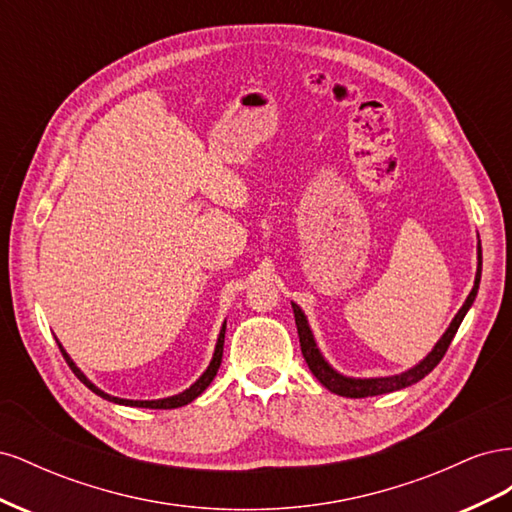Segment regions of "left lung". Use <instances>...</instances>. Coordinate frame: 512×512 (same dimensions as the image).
I'll list each match as a JSON object with an SVG mask.
<instances>
[{
  "label": "left lung",
  "instance_id": "1",
  "mask_svg": "<svg viewBox=\"0 0 512 512\" xmlns=\"http://www.w3.org/2000/svg\"><path fill=\"white\" fill-rule=\"evenodd\" d=\"M478 267H476V277H474V288L470 290L466 303L461 305L459 312L455 314L453 322L448 324V329L444 331V335L438 339V344L431 348V352L425 356L421 363H416L414 367L401 371V374L395 376H380V378H352V376H344L335 371L329 361L324 359L312 329H309V322L307 316L303 314V309L292 303V312H294V322H297V331H299V342H301V352L305 356V363L307 367L312 369V374L320 380V384L324 389H329L335 395H342V397H352V399H361V397H374V395H384V393H393V391H401L406 389V386L416 384L418 380H423L429 371L436 367L442 356L446 354L448 346H451L453 337L459 329V324L466 318L468 309L472 307L474 299H476V292H478V284H480V271H483V250H480V241H478Z\"/></svg>",
  "mask_w": 512,
  "mask_h": 512
}]
</instances>
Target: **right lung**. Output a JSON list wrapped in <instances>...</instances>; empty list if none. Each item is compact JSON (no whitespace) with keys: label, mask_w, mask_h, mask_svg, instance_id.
<instances>
[{"label":"right lung","mask_w":512,"mask_h":512,"mask_svg":"<svg viewBox=\"0 0 512 512\" xmlns=\"http://www.w3.org/2000/svg\"><path fill=\"white\" fill-rule=\"evenodd\" d=\"M224 333H226V322L222 324V329H220V335H218V344H215V350H213V359H211V363H209V367L203 371V376H200L190 389H185L183 393H179V395H173V397H164V399H145V401H141V399H121V397H115V395H108V393H104L102 389H98V386L91 382L83 371L76 367V363L70 359V354L64 350V346H61L59 342V350H61V354H64V359L68 361V365H70V369L74 371V376L79 378L89 391H94L96 395H100L102 399H106V401H113V404H119V406H134V408H153V410H170V408H181V406H188L190 401H194L200 393H203L207 386L213 382V378H215V374H218V369H220V363H222V352H224Z\"/></svg>","instance_id":"add662e5"}]
</instances>
